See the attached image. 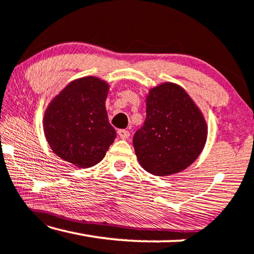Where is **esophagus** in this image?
Wrapping results in <instances>:
<instances>
[{
	"mask_svg": "<svg viewBox=\"0 0 254 254\" xmlns=\"http://www.w3.org/2000/svg\"><path fill=\"white\" fill-rule=\"evenodd\" d=\"M118 135H119L120 138H123V140H126V138L129 137L130 133L127 129H120L119 131H118Z\"/></svg>",
	"mask_w": 254,
	"mask_h": 254,
	"instance_id": "1",
	"label": "esophagus"
}]
</instances>
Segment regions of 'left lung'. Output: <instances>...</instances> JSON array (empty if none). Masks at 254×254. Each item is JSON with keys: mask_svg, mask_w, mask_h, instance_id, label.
I'll list each match as a JSON object with an SVG mask.
<instances>
[{"mask_svg": "<svg viewBox=\"0 0 254 254\" xmlns=\"http://www.w3.org/2000/svg\"><path fill=\"white\" fill-rule=\"evenodd\" d=\"M147 118L134 135L137 161L155 176L182 172L202 152L208 127L202 112L182 86L164 82L145 98Z\"/></svg>", "mask_w": 254, "mask_h": 254, "instance_id": "left-lung-1", "label": "left lung"}]
</instances>
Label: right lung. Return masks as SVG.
Listing matches in <instances>:
<instances>
[{"label": "right lung", "instance_id": "1", "mask_svg": "<svg viewBox=\"0 0 254 254\" xmlns=\"http://www.w3.org/2000/svg\"><path fill=\"white\" fill-rule=\"evenodd\" d=\"M109 83L96 76L75 79L48 104L44 133L53 152L77 168L98 164L117 137L107 118Z\"/></svg>", "mask_w": 254, "mask_h": 254}]
</instances>
